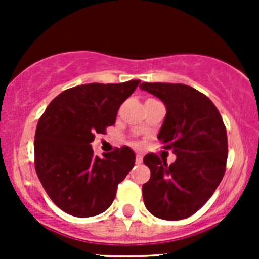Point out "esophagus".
I'll use <instances>...</instances> for the list:
<instances>
[{
  "mask_svg": "<svg viewBox=\"0 0 259 259\" xmlns=\"http://www.w3.org/2000/svg\"><path fill=\"white\" fill-rule=\"evenodd\" d=\"M135 163L142 164L143 163V156L140 154H137V158H135Z\"/></svg>",
  "mask_w": 259,
  "mask_h": 259,
  "instance_id": "34e87169",
  "label": "esophagus"
}]
</instances>
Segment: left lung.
<instances>
[{"mask_svg": "<svg viewBox=\"0 0 259 259\" xmlns=\"http://www.w3.org/2000/svg\"><path fill=\"white\" fill-rule=\"evenodd\" d=\"M140 88L165 104L158 139L177 155L170 165L154 153L144 156L150 169V179L143 184L144 204L160 219L188 218L209 200L226 173V125L210 99L192 86L143 82Z\"/></svg>", "mask_w": 259, "mask_h": 259, "instance_id": "8db88e82", "label": "left lung"}]
</instances>
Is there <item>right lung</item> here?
Here are the masks:
<instances>
[{
	"instance_id": "add662e5",
	"label": "right lung",
	"mask_w": 259,
	"mask_h": 259,
	"mask_svg": "<svg viewBox=\"0 0 259 259\" xmlns=\"http://www.w3.org/2000/svg\"><path fill=\"white\" fill-rule=\"evenodd\" d=\"M140 80L86 83L56 96L41 115L35 133V169L50 199L80 218L103 213L115 199L117 184L135 164L129 146L99 158L91 143L115 124L120 105Z\"/></svg>"
}]
</instances>
